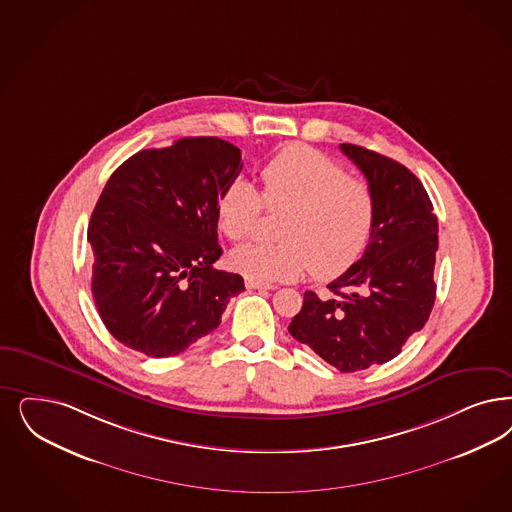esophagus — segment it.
<instances>
[{
  "label": "esophagus",
  "mask_w": 512,
  "mask_h": 512,
  "mask_svg": "<svg viewBox=\"0 0 512 512\" xmlns=\"http://www.w3.org/2000/svg\"><path fill=\"white\" fill-rule=\"evenodd\" d=\"M247 289H259V291H263V289H276V285H272V283H261V282H253V280H246Z\"/></svg>",
  "instance_id": "obj_1"
}]
</instances>
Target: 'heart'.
I'll return each instance as SVG.
<instances>
[{"mask_svg": "<svg viewBox=\"0 0 512 512\" xmlns=\"http://www.w3.org/2000/svg\"><path fill=\"white\" fill-rule=\"evenodd\" d=\"M263 196L236 177L217 200V227L244 240L263 208H287L278 244L251 242L230 253V266L253 282H291L310 268L319 280L335 278L357 259L374 221V194L365 179L308 145H289L261 168Z\"/></svg>", "mask_w": 512, "mask_h": 512, "instance_id": "heart-1", "label": "heart"}]
</instances>
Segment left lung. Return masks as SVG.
I'll return each mask as SVG.
<instances>
[{"instance_id":"obj_1","label":"left lung","mask_w":512,"mask_h":512,"mask_svg":"<svg viewBox=\"0 0 512 512\" xmlns=\"http://www.w3.org/2000/svg\"><path fill=\"white\" fill-rule=\"evenodd\" d=\"M374 194L371 240L335 282L331 297L304 293L289 333L340 372L369 369L401 353L435 304L439 223L422 181L397 160L342 143Z\"/></svg>"}]
</instances>
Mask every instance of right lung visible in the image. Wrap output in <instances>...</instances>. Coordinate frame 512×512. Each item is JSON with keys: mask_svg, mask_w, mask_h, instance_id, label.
I'll return each mask as SVG.
<instances>
[{"mask_svg": "<svg viewBox=\"0 0 512 512\" xmlns=\"http://www.w3.org/2000/svg\"><path fill=\"white\" fill-rule=\"evenodd\" d=\"M242 170L215 136L145 149L107 179L90 217L92 297L107 331L149 357L185 352L219 327L244 278L217 270V200Z\"/></svg>", "mask_w": 512, "mask_h": 512, "instance_id": "1", "label": "right lung"}]
</instances>
